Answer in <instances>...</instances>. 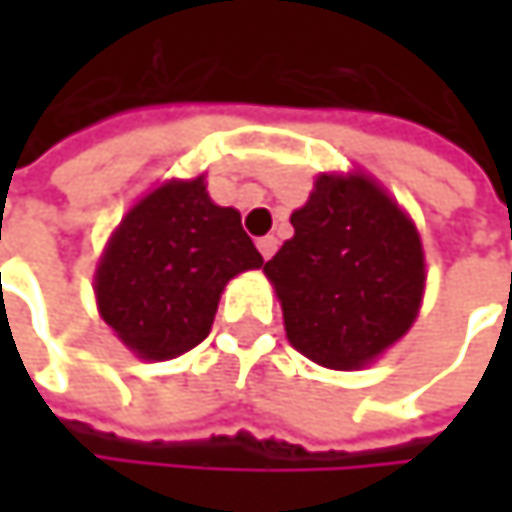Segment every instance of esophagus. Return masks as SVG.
Instances as JSON below:
<instances>
[{
	"label": "esophagus",
	"instance_id": "1",
	"mask_svg": "<svg viewBox=\"0 0 512 512\" xmlns=\"http://www.w3.org/2000/svg\"><path fill=\"white\" fill-rule=\"evenodd\" d=\"M275 249H278V240L275 237H260L257 240V252L263 255V260H269V257L275 255Z\"/></svg>",
	"mask_w": 512,
	"mask_h": 512
}]
</instances>
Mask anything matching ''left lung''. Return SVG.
Returning a JSON list of instances; mask_svg holds the SVG:
<instances>
[{
	"label": "left lung",
	"instance_id": "1",
	"mask_svg": "<svg viewBox=\"0 0 512 512\" xmlns=\"http://www.w3.org/2000/svg\"><path fill=\"white\" fill-rule=\"evenodd\" d=\"M293 237L266 260L290 344L353 370L406 335L424 293V252L409 216L367 177L323 174Z\"/></svg>",
	"mask_w": 512,
	"mask_h": 512
}]
</instances>
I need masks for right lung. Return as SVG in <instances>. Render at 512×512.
Segmentation results:
<instances>
[{"label":"right lung","instance_id":"right-lung-1","mask_svg":"<svg viewBox=\"0 0 512 512\" xmlns=\"http://www.w3.org/2000/svg\"><path fill=\"white\" fill-rule=\"evenodd\" d=\"M263 257L240 213L216 207L204 180H171L142 198L97 266L103 320L142 358H174L213 326L225 284Z\"/></svg>","mask_w":512,"mask_h":512}]
</instances>
